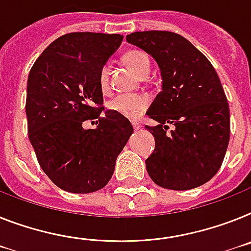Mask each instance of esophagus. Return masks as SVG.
Returning <instances> with one entry per match:
<instances>
[{"label":"esophagus","mask_w":251,"mask_h":251,"mask_svg":"<svg viewBox=\"0 0 251 251\" xmlns=\"http://www.w3.org/2000/svg\"><path fill=\"white\" fill-rule=\"evenodd\" d=\"M132 126H134V129H135V130H139L140 127H142V124H140V122H138V121H132Z\"/></svg>","instance_id":"1"}]
</instances>
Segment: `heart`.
<instances>
[{
  "label": "heart",
  "mask_w": 251,
  "mask_h": 251,
  "mask_svg": "<svg viewBox=\"0 0 251 251\" xmlns=\"http://www.w3.org/2000/svg\"><path fill=\"white\" fill-rule=\"evenodd\" d=\"M125 62L139 77L149 75L151 71V62L148 56L143 53L142 50H130L125 54ZM100 89L106 92L109 86V67L108 65H103L98 75ZM149 106V98L143 94H121L109 100L108 108L113 112L124 116L126 119H139L145 109Z\"/></svg>",
  "instance_id": "obj_1"
}]
</instances>
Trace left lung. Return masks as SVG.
<instances>
[{
    "instance_id": "8db88e82",
    "label": "left lung",
    "mask_w": 251,
    "mask_h": 251,
    "mask_svg": "<svg viewBox=\"0 0 251 251\" xmlns=\"http://www.w3.org/2000/svg\"><path fill=\"white\" fill-rule=\"evenodd\" d=\"M127 43L157 62L162 89L147 111L155 148L145 159L158 186L189 190L218 172L229 140V108L222 84L208 58L172 31H135ZM168 125L175 126L167 132Z\"/></svg>"
}]
</instances>
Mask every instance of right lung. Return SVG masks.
<instances>
[{"instance_id": "1", "label": "right lung", "mask_w": 251, "mask_h": 251, "mask_svg": "<svg viewBox=\"0 0 251 251\" xmlns=\"http://www.w3.org/2000/svg\"><path fill=\"white\" fill-rule=\"evenodd\" d=\"M124 37L103 33H70L57 38L35 61L26 86L28 132L42 170L69 193L88 194L108 184L117 155L131 136L124 116L106 111L100 67L121 46ZM97 119L94 129H84Z\"/></svg>"}]
</instances>
